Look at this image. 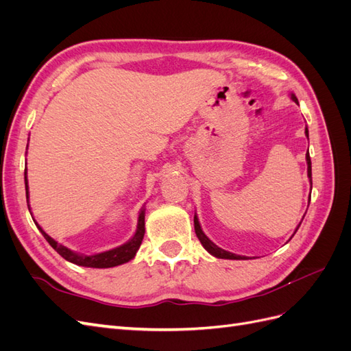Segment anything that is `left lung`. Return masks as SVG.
Instances as JSON below:
<instances>
[{"mask_svg": "<svg viewBox=\"0 0 351 351\" xmlns=\"http://www.w3.org/2000/svg\"><path fill=\"white\" fill-rule=\"evenodd\" d=\"M291 99H293L294 102H297L295 95H293V93H291ZM304 133H306V136H307V139H309V132H307V127H306ZM306 161H307V177H309V180H311V184H312V162H311L309 152L306 154ZM299 227H300V224H299ZM299 227L295 228V231L299 230ZM195 231H196V236H197V239H199V240H200V243H202V246H204V247H205V249L212 254V256L219 258V259H236V261H240V259H247L246 256H240V254L227 252V250H224V249L218 247L215 243H212V241L205 236V232L202 231V227H200V224H199V219H197V217H196V215H195ZM293 236H294V234H293Z\"/></svg>", "mask_w": 351, "mask_h": 351, "instance_id": "8db88e82", "label": "left lung"}]
</instances>
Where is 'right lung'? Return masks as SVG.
<instances>
[{
	"label": "right lung",
	"instance_id": "obj_1",
	"mask_svg": "<svg viewBox=\"0 0 351 351\" xmlns=\"http://www.w3.org/2000/svg\"><path fill=\"white\" fill-rule=\"evenodd\" d=\"M25 186H26V199L29 200V186H27V174L25 169ZM30 210V209H29ZM34 218V217H32ZM35 221V219H34ZM36 227L39 228V231L42 232V236L45 237V240L51 244V247L54 249L58 254H61L62 258L66 261L79 265V267H88V268H112L117 267V265H123L125 262H129L134 258L136 252L139 250L143 236H145V209L141 210L139 218H137V230L134 232V236L124 243L123 246H119L115 249L102 252V253H97V254H90V256H86V254H80L73 252L70 249H67L62 244L57 243L54 239H51L47 232L40 228V226L35 221Z\"/></svg>",
	"mask_w": 351,
	"mask_h": 351
}]
</instances>
